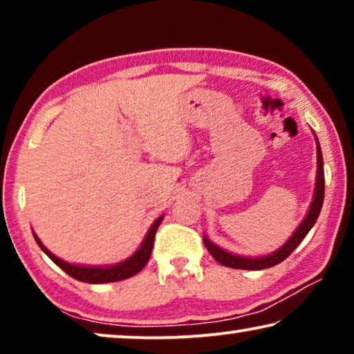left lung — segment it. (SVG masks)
Masks as SVG:
<instances>
[{"mask_svg":"<svg viewBox=\"0 0 354 354\" xmlns=\"http://www.w3.org/2000/svg\"><path fill=\"white\" fill-rule=\"evenodd\" d=\"M316 137V133H314ZM316 153H317V176H316V187H314V195L313 201L309 205V209L301 221V224L297 227V230L293 232L292 236L285 241V243L280 246L279 250H275L274 253H269L266 256H258V258H251V256H240L234 254L230 251H227L221 246L207 239L206 235H203V241H205V246L209 251L212 258H214L217 263L222 266H227V268L232 269H246V270H259V269H268L272 268V266L282 263L283 259H287L290 254L293 253L295 248L301 243L304 236L308 235V232L313 229V225L316 224L319 214H321L322 203H324V187H326V180H324V161H322V151L321 145H319V140L316 137Z\"/></svg>","mask_w":354,"mask_h":354,"instance_id":"left-lung-1","label":"left lung"}]
</instances>
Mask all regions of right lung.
Returning <instances> with one entry per match:
<instances>
[{"label":"right lung","mask_w":354,"mask_h":354,"mask_svg":"<svg viewBox=\"0 0 354 354\" xmlns=\"http://www.w3.org/2000/svg\"><path fill=\"white\" fill-rule=\"evenodd\" d=\"M164 219V216H159L156 221L153 222V225L149 227L147 236H145L140 248L135 251V253L130 256V258L120 261L118 264H111V266H80V264H71L67 261L57 258L51 253L50 250L46 248L45 245L41 243L40 239L33 234L35 236V241L38 246L43 250L48 258H50L53 263L64 270L66 274H69L71 277H74L75 280H80V282L85 283H108V282H119V280H125L132 275L138 274L145 266H147L149 256H151L153 251V243H154V235H156V230L159 224H161Z\"/></svg>","instance_id":"add662e5"}]
</instances>
